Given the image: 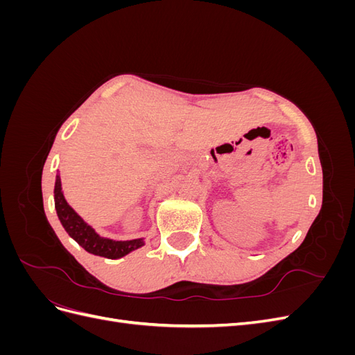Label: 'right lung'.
Returning <instances> with one entry per match:
<instances>
[{"label": "right lung", "mask_w": 355, "mask_h": 355, "mask_svg": "<svg viewBox=\"0 0 355 355\" xmlns=\"http://www.w3.org/2000/svg\"><path fill=\"white\" fill-rule=\"evenodd\" d=\"M55 209L62 227L69 234V237L77 241L85 252H89L92 254L108 257V259H120V257L145 245L144 239L116 241L101 237L87 222H84V219L65 200L59 173L56 175L55 182Z\"/></svg>", "instance_id": "right-lung-1"}]
</instances>
